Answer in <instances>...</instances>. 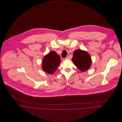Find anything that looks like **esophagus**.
<instances>
[{
	"label": "esophagus",
	"instance_id": "1",
	"mask_svg": "<svg viewBox=\"0 0 122 122\" xmlns=\"http://www.w3.org/2000/svg\"><path fill=\"white\" fill-rule=\"evenodd\" d=\"M65 60H69V59H70V57H69V56H67V57L65 58Z\"/></svg>",
	"mask_w": 122,
	"mask_h": 122
}]
</instances>
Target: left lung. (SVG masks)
Returning a JSON list of instances; mask_svg holds the SVG:
<instances>
[{
  "label": "left lung",
  "mask_w": 122,
  "mask_h": 122,
  "mask_svg": "<svg viewBox=\"0 0 122 122\" xmlns=\"http://www.w3.org/2000/svg\"><path fill=\"white\" fill-rule=\"evenodd\" d=\"M72 60L75 66L82 71H86L91 66V56L85 51L80 49L76 50L73 53Z\"/></svg>",
  "instance_id": "obj_1"
}]
</instances>
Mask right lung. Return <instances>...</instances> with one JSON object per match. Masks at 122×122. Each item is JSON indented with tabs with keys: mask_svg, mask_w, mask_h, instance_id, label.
<instances>
[{
	"mask_svg": "<svg viewBox=\"0 0 122 122\" xmlns=\"http://www.w3.org/2000/svg\"><path fill=\"white\" fill-rule=\"evenodd\" d=\"M59 55L55 51H51L46 55L42 61V69L46 72L52 74L61 63Z\"/></svg>",
	"mask_w": 122,
	"mask_h": 122,
	"instance_id": "1",
	"label": "right lung"
}]
</instances>
